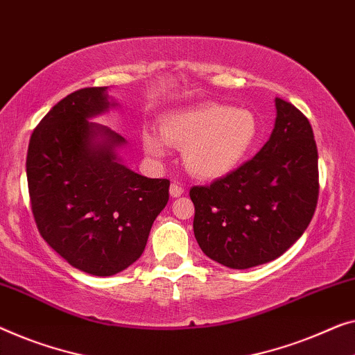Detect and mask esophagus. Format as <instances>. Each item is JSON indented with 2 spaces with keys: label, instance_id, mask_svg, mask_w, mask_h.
<instances>
[{
  "label": "esophagus",
  "instance_id": "34e87169",
  "mask_svg": "<svg viewBox=\"0 0 355 355\" xmlns=\"http://www.w3.org/2000/svg\"><path fill=\"white\" fill-rule=\"evenodd\" d=\"M169 193H171V197H181L184 193V187L179 186L176 182H173L171 186H169Z\"/></svg>",
  "mask_w": 355,
  "mask_h": 355
}]
</instances>
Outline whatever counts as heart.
<instances>
[{"mask_svg": "<svg viewBox=\"0 0 355 355\" xmlns=\"http://www.w3.org/2000/svg\"><path fill=\"white\" fill-rule=\"evenodd\" d=\"M160 137L168 146L182 148L184 166L192 176L218 179L232 173L250 155L259 137V121L248 109L203 104L166 115ZM162 140L144 132V150L162 158L166 153Z\"/></svg>", "mask_w": 355, "mask_h": 355, "instance_id": "b5f03b06", "label": "heart"}]
</instances>
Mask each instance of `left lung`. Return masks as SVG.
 <instances>
[{"label":"left lung","instance_id":"obj_1","mask_svg":"<svg viewBox=\"0 0 355 355\" xmlns=\"http://www.w3.org/2000/svg\"><path fill=\"white\" fill-rule=\"evenodd\" d=\"M269 141L243 165L193 186V234L208 258L250 269L285 253L304 234L318 200V155L307 118L275 97Z\"/></svg>","mask_w":355,"mask_h":355}]
</instances>
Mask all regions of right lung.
Here are the masks:
<instances>
[{
	"mask_svg": "<svg viewBox=\"0 0 355 355\" xmlns=\"http://www.w3.org/2000/svg\"><path fill=\"white\" fill-rule=\"evenodd\" d=\"M107 88L71 92L30 137L27 181L41 237L70 266L97 277L141 258L169 198L168 179L144 178L116 157L125 139L88 118L115 107Z\"/></svg>",
	"mask_w": 355,
	"mask_h": 355,
	"instance_id": "right-lung-1",
	"label": "right lung"
}]
</instances>
